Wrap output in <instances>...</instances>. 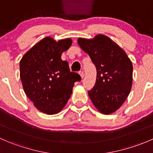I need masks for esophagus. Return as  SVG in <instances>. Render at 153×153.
I'll return each instance as SVG.
<instances>
[{"instance_id": "esophagus-1", "label": "esophagus", "mask_w": 153, "mask_h": 153, "mask_svg": "<svg viewBox=\"0 0 153 153\" xmlns=\"http://www.w3.org/2000/svg\"><path fill=\"white\" fill-rule=\"evenodd\" d=\"M79 74H80V75H81V78H84V72H83V71H80L79 72Z\"/></svg>"}]
</instances>
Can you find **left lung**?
Wrapping results in <instances>:
<instances>
[{
	"mask_svg": "<svg viewBox=\"0 0 153 153\" xmlns=\"http://www.w3.org/2000/svg\"><path fill=\"white\" fill-rule=\"evenodd\" d=\"M78 44L90 57L97 70L95 86L88 91L91 101L102 113L111 114L126 99L132 84V64L126 52L107 36L78 38Z\"/></svg>",
	"mask_w": 153,
	"mask_h": 153,
	"instance_id": "1",
	"label": "left lung"
}]
</instances>
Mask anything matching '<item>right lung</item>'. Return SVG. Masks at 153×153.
<instances>
[{"label":"right lung","mask_w":153,"mask_h":153,"mask_svg":"<svg viewBox=\"0 0 153 153\" xmlns=\"http://www.w3.org/2000/svg\"><path fill=\"white\" fill-rule=\"evenodd\" d=\"M72 45V40L56 42L46 37L35 44L20 61V77L24 90L34 105L48 115L59 112L71 96L74 84L81 80L70 72L61 54Z\"/></svg>","instance_id":"right-lung-1"}]
</instances>
